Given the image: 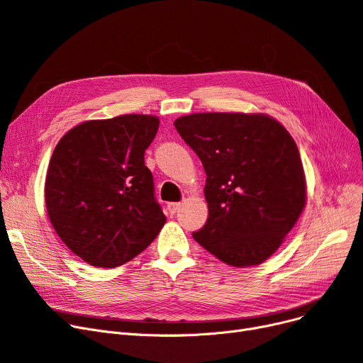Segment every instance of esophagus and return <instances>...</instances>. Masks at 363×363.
Returning <instances> with one entry per match:
<instances>
[{
    "mask_svg": "<svg viewBox=\"0 0 363 363\" xmlns=\"http://www.w3.org/2000/svg\"><path fill=\"white\" fill-rule=\"evenodd\" d=\"M180 206H182V203H169L168 204V211L171 215H176L177 211H179V208H180Z\"/></svg>",
    "mask_w": 363,
    "mask_h": 363,
    "instance_id": "1",
    "label": "esophagus"
}]
</instances>
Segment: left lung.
Returning a JSON list of instances; mask_svg holds the SVG:
<instances>
[{"label": "left lung", "mask_w": 363, "mask_h": 363, "mask_svg": "<svg viewBox=\"0 0 363 363\" xmlns=\"http://www.w3.org/2000/svg\"><path fill=\"white\" fill-rule=\"evenodd\" d=\"M206 171L208 218L194 239L234 267L266 261L306 204L303 165L291 135L266 114L199 112L174 121Z\"/></svg>", "instance_id": "1"}]
</instances>
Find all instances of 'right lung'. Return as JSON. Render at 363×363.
<instances>
[{"instance_id": "obj_1", "label": "right lung", "mask_w": 363, "mask_h": 363, "mask_svg": "<svg viewBox=\"0 0 363 363\" xmlns=\"http://www.w3.org/2000/svg\"><path fill=\"white\" fill-rule=\"evenodd\" d=\"M157 129L159 118L144 114L84 121L62 136L49 160V220L62 243L94 267L130 261L167 222L144 164Z\"/></svg>"}]
</instances>
